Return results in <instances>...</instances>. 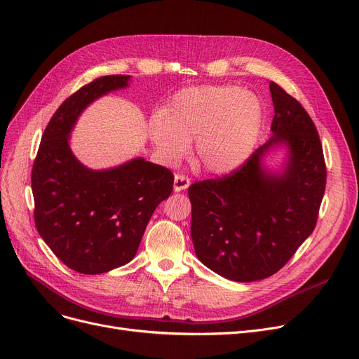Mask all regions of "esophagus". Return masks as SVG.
<instances>
[{
  "mask_svg": "<svg viewBox=\"0 0 359 359\" xmlns=\"http://www.w3.org/2000/svg\"><path fill=\"white\" fill-rule=\"evenodd\" d=\"M189 185H190L189 177L184 174H180V172L175 174V177H174V190L175 191H182L185 189H189Z\"/></svg>",
  "mask_w": 359,
  "mask_h": 359,
  "instance_id": "1",
  "label": "esophagus"
}]
</instances>
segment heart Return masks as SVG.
Wrapping results in <instances>:
<instances>
[{"mask_svg": "<svg viewBox=\"0 0 359 359\" xmlns=\"http://www.w3.org/2000/svg\"><path fill=\"white\" fill-rule=\"evenodd\" d=\"M259 97L232 84H203L178 90L150 119L149 135L168 162H177L196 140V163L213 174L240 166L260 133Z\"/></svg>", "mask_w": 359, "mask_h": 359, "instance_id": "b5f03b06", "label": "heart"}]
</instances>
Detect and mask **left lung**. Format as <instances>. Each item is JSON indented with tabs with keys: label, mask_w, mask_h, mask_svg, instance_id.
Returning <instances> with one entry per match:
<instances>
[{
	"label": "left lung",
	"mask_w": 359,
	"mask_h": 359,
	"mask_svg": "<svg viewBox=\"0 0 359 359\" xmlns=\"http://www.w3.org/2000/svg\"><path fill=\"white\" fill-rule=\"evenodd\" d=\"M271 137L235 170L190 185L191 238L198 260L217 275L252 282L279 271L316 228L326 190L317 128L299 102L270 81ZM285 142L290 161L269 175L261 158Z\"/></svg>",
	"instance_id": "obj_1"
}]
</instances>
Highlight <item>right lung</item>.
Returning <instances> with one entry per match:
<instances>
[{"label": "right lung", "mask_w": 359, "mask_h": 359, "mask_svg": "<svg viewBox=\"0 0 359 359\" xmlns=\"http://www.w3.org/2000/svg\"><path fill=\"white\" fill-rule=\"evenodd\" d=\"M128 80L123 74L97 77L67 97L48 123L32 168L36 229L65 266L83 275L131 262L149 219L174 189V175L165 166L137 158L92 170L68 146L83 109Z\"/></svg>", "instance_id": "right-lung-1"}]
</instances>
